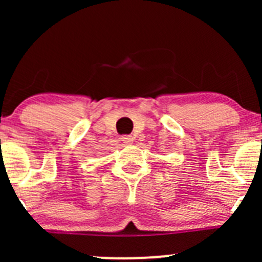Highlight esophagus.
<instances>
[{"label": "esophagus", "mask_w": 262, "mask_h": 262, "mask_svg": "<svg viewBox=\"0 0 262 262\" xmlns=\"http://www.w3.org/2000/svg\"><path fill=\"white\" fill-rule=\"evenodd\" d=\"M121 140L124 144H132V143H133L134 138H133V135H122Z\"/></svg>", "instance_id": "1"}]
</instances>
